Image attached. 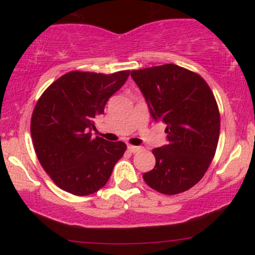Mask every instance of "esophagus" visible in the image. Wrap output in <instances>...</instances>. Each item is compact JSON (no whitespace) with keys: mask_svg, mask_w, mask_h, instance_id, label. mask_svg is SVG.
Masks as SVG:
<instances>
[{"mask_svg":"<svg viewBox=\"0 0 255 255\" xmlns=\"http://www.w3.org/2000/svg\"><path fill=\"white\" fill-rule=\"evenodd\" d=\"M128 150H129L131 153H136V152H140L142 151V147H140V146H133V145H129L128 146Z\"/></svg>","mask_w":255,"mask_h":255,"instance_id":"34e87169","label":"esophagus"}]
</instances>
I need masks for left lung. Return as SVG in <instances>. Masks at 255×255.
I'll return each mask as SVG.
<instances>
[{"label":"left lung","instance_id":"8db88e82","mask_svg":"<svg viewBox=\"0 0 255 255\" xmlns=\"http://www.w3.org/2000/svg\"><path fill=\"white\" fill-rule=\"evenodd\" d=\"M156 121L166 125L168 145L153 148L156 165L142 175L162 194L188 191L209 169L219 139L217 102L206 81L176 64L131 71Z\"/></svg>","mask_w":255,"mask_h":255}]
</instances>
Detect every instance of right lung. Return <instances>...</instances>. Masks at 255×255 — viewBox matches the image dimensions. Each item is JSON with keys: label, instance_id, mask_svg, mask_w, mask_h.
<instances>
[{"label": "right lung", "instance_id": "obj_1", "mask_svg": "<svg viewBox=\"0 0 255 255\" xmlns=\"http://www.w3.org/2000/svg\"><path fill=\"white\" fill-rule=\"evenodd\" d=\"M129 71L113 74L73 71L54 81L38 99L31 136L38 160L56 186L74 195L92 194L105 186L125 142L92 137L95 119Z\"/></svg>", "mask_w": 255, "mask_h": 255}]
</instances>
